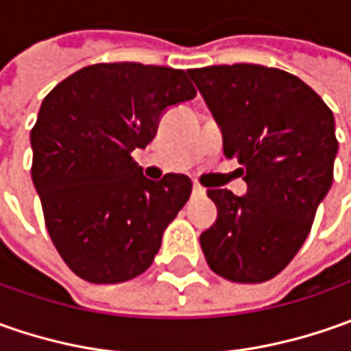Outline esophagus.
Listing matches in <instances>:
<instances>
[{"instance_id":"34e87169","label":"esophagus","mask_w":351,"mask_h":351,"mask_svg":"<svg viewBox=\"0 0 351 351\" xmlns=\"http://www.w3.org/2000/svg\"><path fill=\"white\" fill-rule=\"evenodd\" d=\"M193 195H195V197H203V195H205V189H203L201 185H197V183H193Z\"/></svg>"}]
</instances>
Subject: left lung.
I'll return each instance as SVG.
<instances>
[{"label":"left lung","instance_id":"1","mask_svg":"<svg viewBox=\"0 0 351 351\" xmlns=\"http://www.w3.org/2000/svg\"><path fill=\"white\" fill-rule=\"evenodd\" d=\"M223 130L226 158L244 169L246 195L209 189L217 221L199 242L228 281L276 277L303 246L330 191L338 141L334 115L297 75L260 64L187 70Z\"/></svg>","mask_w":351,"mask_h":351}]
</instances>
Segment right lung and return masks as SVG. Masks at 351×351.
I'll use <instances>...</instances> for the list:
<instances>
[{
    "mask_svg": "<svg viewBox=\"0 0 351 351\" xmlns=\"http://www.w3.org/2000/svg\"><path fill=\"white\" fill-rule=\"evenodd\" d=\"M197 95L183 70L138 62L93 64L52 89L33 130V183L54 246L75 276L121 283L144 274L191 180L144 178L132 160L162 113Z\"/></svg>",
    "mask_w": 351,
    "mask_h": 351,
    "instance_id": "add662e5",
    "label": "right lung"
}]
</instances>
